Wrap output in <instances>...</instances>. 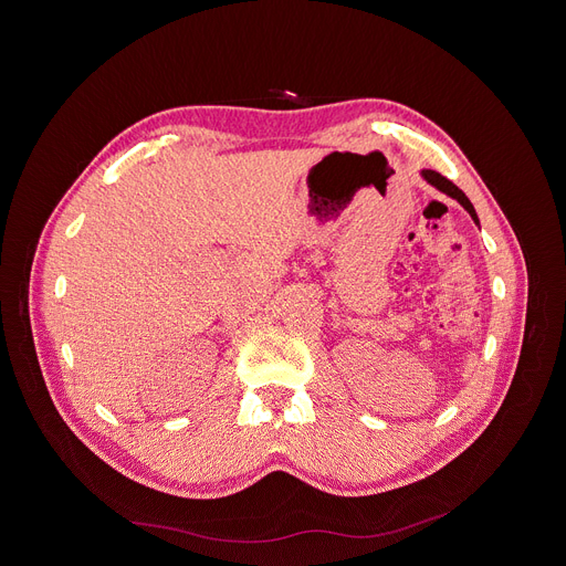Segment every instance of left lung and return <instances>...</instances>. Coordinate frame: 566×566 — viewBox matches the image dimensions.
Segmentation results:
<instances>
[{"mask_svg":"<svg viewBox=\"0 0 566 566\" xmlns=\"http://www.w3.org/2000/svg\"><path fill=\"white\" fill-rule=\"evenodd\" d=\"M422 176L427 178V181L431 184V186H436L440 192H444V195H450V197H454L463 208H465V211L472 216V220L474 222H478L480 224V220H478V213H474V208H472V203H470V199L450 181V178H444L442 174H438V171H431V169H424L422 171Z\"/></svg>","mask_w":566,"mask_h":566,"instance_id":"left-lung-1","label":"left lung"}]
</instances>
